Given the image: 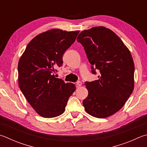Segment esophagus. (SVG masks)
<instances>
[{"mask_svg":"<svg viewBox=\"0 0 147 147\" xmlns=\"http://www.w3.org/2000/svg\"><path fill=\"white\" fill-rule=\"evenodd\" d=\"M81 85H82V82H81L78 81V82H76V87H80Z\"/></svg>","mask_w":147,"mask_h":147,"instance_id":"1","label":"esophagus"}]
</instances>
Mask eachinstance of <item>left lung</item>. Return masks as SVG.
Instances as JSON below:
<instances>
[{
  "mask_svg": "<svg viewBox=\"0 0 147 147\" xmlns=\"http://www.w3.org/2000/svg\"><path fill=\"white\" fill-rule=\"evenodd\" d=\"M76 40L84 47L92 73H100L97 80L85 82L88 96L83 105L90 115L107 118L123 107L134 90L132 55L121 38L103 26L82 31Z\"/></svg>",
  "mask_w": 147,
  "mask_h": 147,
  "instance_id": "left-lung-1",
  "label": "left lung"
}]
</instances>
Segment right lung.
<instances>
[{
    "label": "right lung",
    "instance_id": "add662e5",
    "mask_svg": "<svg viewBox=\"0 0 147 147\" xmlns=\"http://www.w3.org/2000/svg\"><path fill=\"white\" fill-rule=\"evenodd\" d=\"M77 31L53 29L28 44L18 64V84L26 100L40 116L55 118L63 113L75 85L55 77L65 51L76 40Z\"/></svg>",
    "mask_w": 147,
    "mask_h": 147
}]
</instances>
